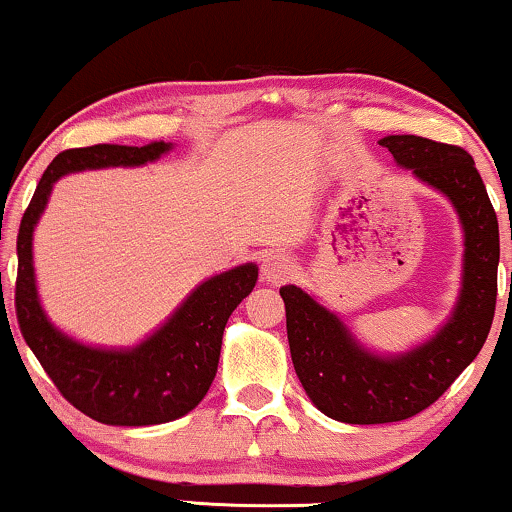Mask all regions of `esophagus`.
<instances>
[{
  "instance_id": "34e87169",
  "label": "esophagus",
  "mask_w": 512,
  "mask_h": 512,
  "mask_svg": "<svg viewBox=\"0 0 512 512\" xmlns=\"http://www.w3.org/2000/svg\"><path fill=\"white\" fill-rule=\"evenodd\" d=\"M292 271H294V264L290 257H285L280 253H271L262 259V278L266 280V283H271V285L285 283V280L292 276Z\"/></svg>"
}]
</instances>
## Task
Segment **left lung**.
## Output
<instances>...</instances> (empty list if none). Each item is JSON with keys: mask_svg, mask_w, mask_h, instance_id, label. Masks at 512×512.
<instances>
[{"mask_svg": "<svg viewBox=\"0 0 512 512\" xmlns=\"http://www.w3.org/2000/svg\"><path fill=\"white\" fill-rule=\"evenodd\" d=\"M380 146L455 208L464 232L462 287L436 334L397 355L366 348L301 287H280L294 371L320 413L348 424L399 422L429 408L480 352L496 306L499 222L473 157L413 134L385 136Z\"/></svg>", "mask_w": 512, "mask_h": 512, "instance_id": "8db88e82", "label": "left lung"}]
</instances>
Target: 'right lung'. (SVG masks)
I'll return each instance as SVG.
<instances>
[{
    "mask_svg": "<svg viewBox=\"0 0 512 512\" xmlns=\"http://www.w3.org/2000/svg\"><path fill=\"white\" fill-rule=\"evenodd\" d=\"M174 143L148 146L99 143L64 150L43 171L18 232L16 315L20 334L62 397L92 420L113 427H150L178 420L199 406L218 373L222 334L234 308L253 292L257 264L215 273L132 348L88 345L64 334L43 311L34 273V229L46 211L53 185L67 174L109 167H143L160 160Z\"/></svg>",
    "mask_w": 512,
    "mask_h": 512,
    "instance_id": "add662e5",
    "label": "right lung"
}]
</instances>
